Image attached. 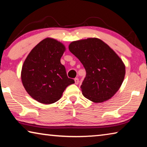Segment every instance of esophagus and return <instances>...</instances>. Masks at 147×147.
<instances>
[{"label": "esophagus", "mask_w": 147, "mask_h": 147, "mask_svg": "<svg viewBox=\"0 0 147 147\" xmlns=\"http://www.w3.org/2000/svg\"><path fill=\"white\" fill-rule=\"evenodd\" d=\"M74 82H75V84H78L79 83V79L78 78H76L75 79H74Z\"/></svg>", "instance_id": "esophagus-1"}]
</instances>
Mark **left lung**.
<instances>
[{"label":"left lung","instance_id":"obj_1","mask_svg":"<svg viewBox=\"0 0 147 147\" xmlns=\"http://www.w3.org/2000/svg\"><path fill=\"white\" fill-rule=\"evenodd\" d=\"M69 49L86 69L81 85L83 95L96 103L112 97L125 75V66L117 54L98 38L73 41Z\"/></svg>","mask_w":147,"mask_h":147}]
</instances>
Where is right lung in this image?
<instances>
[{
  "label": "right lung",
  "mask_w": 147,
  "mask_h": 147,
  "mask_svg": "<svg viewBox=\"0 0 147 147\" xmlns=\"http://www.w3.org/2000/svg\"><path fill=\"white\" fill-rule=\"evenodd\" d=\"M65 50L60 42L46 38L32 50L24 62L22 82L27 93L39 102H56L67 87L74 83L60 62Z\"/></svg>",
  "instance_id": "obj_1"
}]
</instances>
